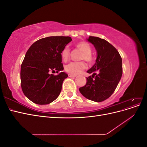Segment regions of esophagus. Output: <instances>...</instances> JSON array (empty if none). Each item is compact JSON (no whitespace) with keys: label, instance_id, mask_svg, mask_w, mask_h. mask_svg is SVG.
Masks as SVG:
<instances>
[{"label":"esophagus","instance_id":"34e87169","mask_svg":"<svg viewBox=\"0 0 147 147\" xmlns=\"http://www.w3.org/2000/svg\"><path fill=\"white\" fill-rule=\"evenodd\" d=\"M69 77H71V78H75V77H76V75L69 74Z\"/></svg>","mask_w":147,"mask_h":147}]
</instances>
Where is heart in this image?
<instances>
[{
	"mask_svg": "<svg viewBox=\"0 0 147 147\" xmlns=\"http://www.w3.org/2000/svg\"><path fill=\"white\" fill-rule=\"evenodd\" d=\"M76 47L83 51L81 59H84L88 62L92 60L91 55L92 48L86 42H80L76 44ZM70 56V49L68 47H65L61 51V57L64 61H67ZM86 68V64L84 62H71L65 66L66 72L70 74L77 75L80 73L83 70Z\"/></svg>",
	"mask_w": 147,
	"mask_h": 147,
	"instance_id": "heart-1",
	"label": "heart"
}]
</instances>
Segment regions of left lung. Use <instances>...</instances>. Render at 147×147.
I'll return each mask as SVG.
<instances>
[{
    "label": "left lung",
    "instance_id": "8db88e82",
    "mask_svg": "<svg viewBox=\"0 0 147 147\" xmlns=\"http://www.w3.org/2000/svg\"><path fill=\"white\" fill-rule=\"evenodd\" d=\"M87 40L95 47L97 56L94 65L87 71L92 75L79 91L88 99L102 102L113 94L121 80L122 59L117 49L105 40L92 36Z\"/></svg>",
    "mask_w": 147,
    "mask_h": 147
}]
</instances>
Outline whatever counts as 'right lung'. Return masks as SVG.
Listing matches in <instances>:
<instances>
[{"label":"right lung","mask_w":147,"mask_h":147,"mask_svg":"<svg viewBox=\"0 0 147 147\" xmlns=\"http://www.w3.org/2000/svg\"><path fill=\"white\" fill-rule=\"evenodd\" d=\"M72 40L70 37L51 36L34 42L26 52L21 67V85L24 94L34 103L50 104L59 96L64 79L61 51Z\"/></svg>","instance_id":"right-lung-1"}]
</instances>
